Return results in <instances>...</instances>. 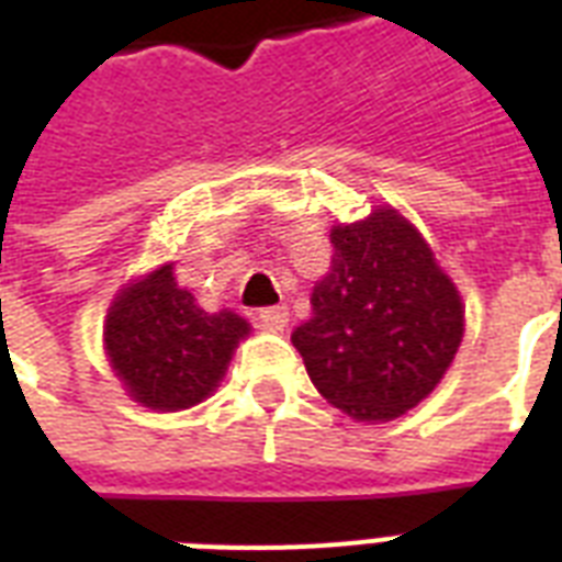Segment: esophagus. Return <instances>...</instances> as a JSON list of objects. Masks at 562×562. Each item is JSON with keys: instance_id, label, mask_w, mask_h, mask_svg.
<instances>
[{"instance_id": "obj_1", "label": "esophagus", "mask_w": 562, "mask_h": 562, "mask_svg": "<svg viewBox=\"0 0 562 562\" xmlns=\"http://www.w3.org/2000/svg\"><path fill=\"white\" fill-rule=\"evenodd\" d=\"M259 321H262V326L273 329V333H280L282 326L289 324V308H285V306H265V308H259Z\"/></svg>"}]
</instances>
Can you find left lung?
I'll use <instances>...</instances> for the list:
<instances>
[{
	"instance_id": "left-lung-1",
	"label": "left lung",
	"mask_w": 562,
	"mask_h": 562,
	"mask_svg": "<svg viewBox=\"0 0 562 562\" xmlns=\"http://www.w3.org/2000/svg\"><path fill=\"white\" fill-rule=\"evenodd\" d=\"M333 268L291 341L308 379L356 419H393L435 391L463 338V306L431 247L393 210L329 233Z\"/></svg>"
}]
</instances>
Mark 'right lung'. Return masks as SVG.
Returning a JSON list of instances; mask_svg holds the SVG:
<instances>
[{
  "mask_svg": "<svg viewBox=\"0 0 562 562\" xmlns=\"http://www.w3.org/2000/svg\"><path fill=\"white\" fill-rule=\"evenodd\" d=\"M247 321L203 312L180 289L171 265L127 285L108 312L110 364L136 402L157 411L198 405L218 387Z\"/></svg>",
  "mask_w": 562,
  "mask_h": 562,
  "instance_id": "right-lung-1",
  "label": "right lung"
}]
</instances>
